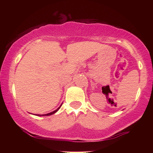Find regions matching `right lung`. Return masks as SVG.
<instances>
[{
  "label": "right lung",
  "mask_w": 153,
  "mask_h": 153,
  "mask_svg": "<svg viewBox=\"0 0 153 153\" xmlns=\"http://www.w3.org/2000/svg\"><path fill=\"white\" fill-rule=\"evenodd\" d=\"M59 108H60V106H59V108H57V109H56L55 111H52V112H51V113H49V114H44V115H42V116H49V115H52V114H54V113H55V112H57V111H58L59 110ZM40 116V115H39ZM42 116V115H41Z\"/></svg>",
  "instance_id": "add662e5"
}]
</instances>
